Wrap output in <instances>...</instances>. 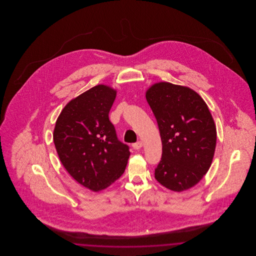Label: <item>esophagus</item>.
Listing matches in <instances>:
<instances>
[{"instance_id":"1","label":"esophagus","mask_w":256,"mask_h":256,"mask_svg":"<svg viewBox=\"0 0 256 256\" xmlns=\"http://www.w3.org/2000/svg\"><path fill=\"white\" fill-rule=\"evenodd\" d=\"M132 146H134L135 150H139V148H141L143 146V143H142L141 141H138V142L134 143V145H132Z\"/></svg>"}]
</instances>
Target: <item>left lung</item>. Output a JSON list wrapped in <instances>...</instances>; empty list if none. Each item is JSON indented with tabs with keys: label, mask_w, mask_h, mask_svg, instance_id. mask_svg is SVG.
<instances>
[{
	"label": "left lung",
	"mask_w": 256,
	"mask_h": 256,
	"mask_svg": "<svg viewBox=\"0 0 256 256\" xmlns=\"http://www.w3.org/2000/svg\"><path fill=\"white\" fill-rule=\"evenodd\" d=\"M146 98L162 141L154 178L174 192L190 189L209 170L215 152L217 130L208 106L193 89L165 82L150 86Z\"/></svg>",
	"instance_id": "obj_1"
}]
</instances>
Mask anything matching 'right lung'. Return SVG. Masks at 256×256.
<instances>
[{"mask_svg": "<svg viewBox=\"0 0 256 256\" xmlns=\"http://www.w3.org/2000/svg\"><path fill=\"white\" fill-rule=\"evenodd\" d=\"M116 94L104 84L90 88L64 106L54 130L62 165L76 182L93 192L115 182L130 156L108 118Z\"/></svg>", "mask_w": 256, "mask_h": 256, "instance_id": "1", "label": "right lung"}]
</instances>
